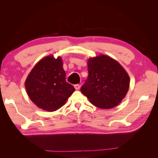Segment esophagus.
<instances>
[{
    "label": "esophagus",
    "instance_id": "obj_1",
    "mask_svg": "<svg viewBox=\"0 0 158 158\" xmlns=\"http://www.w3.org/2000/svg\"><path fill=\"white\" fill-rule=\"evenodd\" d=\"M74 88L76 89H79L80 88V85L79 84H75L74 85Z\"/></svg>",
    "mask_w": 158,
    "mask_h": 158
}]
</instances>
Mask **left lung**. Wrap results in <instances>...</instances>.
<instances>
[{
    "label": "left lung",
    "instance_id": "obj_1",
    "mask_svg": "<svg viewBox=\"0 0 158 158\" xmlns=\"http://www.w3.org/2000/svg\"><path fill=\"white\" fill-rule=\"evenodd\" d=\"M88 76L80 90L94 106L111 109L125 98L130 85L126 70L117 60L101 55L88 60Z\"/></svg>",
    "mask_w": 158,
    "mask_h": 158
}]
</instances>
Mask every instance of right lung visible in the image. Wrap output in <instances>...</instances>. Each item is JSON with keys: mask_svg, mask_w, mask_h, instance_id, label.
I'll use <instances>...</instances> for the list:
<instances>
[{"mask_svg": "<svg viewBox=\"0 0 158 158\" xmlns=\"http://www.w3.org/2000/svg\"><path fill=\"white\" fill-rule=\"evenodd\" d=\"M61 57H44L34 66L25 81L28 96L39 108L56 111L75 91L73 85L66 82Z\"/></svg>", "mask_w": 158, "mask_h": 158, "instance_id": "obj_1", "label": "right lung"}]
</instances>
